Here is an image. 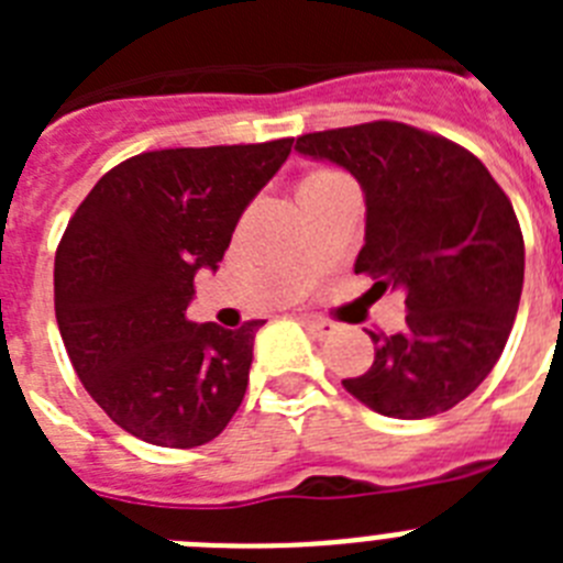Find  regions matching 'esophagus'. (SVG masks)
Instances as JSON below:
<instances>
[{
	"label": "esophagus",
	"mask_w": 563,
	"mask_h": 563,
	"mask_svg": "<svg viewBox=\"0 0 563 563\" xmlns=\"http://www.w3.org/2000/svg\"><path fill=\"white\" fill-rule=\"evenodd\" d=\"M305 327L312 332V338H318V341H324V338L335 335V330H338L332 321H327V318H318V316H307Z\"/></svg>",
	"instance_id": "esophagus-1"
}]
</instances>
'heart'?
Listing matches in <instances>:
<instances>
[{
	"label": "heart",
	"mask_w": 563,
	"mask_h": 563,
	"mask_svg": "<svg viewBox=\"0 0 563 563\" xmlns=\"http://www.w3.org/2000/svg\"><path fill=\"white\" fill-rule=\"evenodd\" d=\"M327 172H318V174H310V177H307V180H312V177H324Z\"/></svg>",
	"instance_id": "obj_1"
}]
</instances>
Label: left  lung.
<instances>
[{
	"label": "left lung",
	"instance_id": "1",
	"mask_svg": "<svg viewBox=\"0 0 563 563\" xmlns=\"http://www.w3.org/2000/svg\"><path fill=\"white\" fill-rule=\"evenodd\" d=\"M296 152L361 183L366 236L355 273L406 292V327L375 335V361L343 389L372 411L422 420L490 375L525 285L516 211L479 157L397 121L301 134Z\"/></svg>",
	"mask_w": 563,
	"mask_h": 563
}]
</instances>
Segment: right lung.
I'll use <instances>...</instances> for the list:
<instances>
[{"instance_id":"1","label":"right lung","mask_w":563,"mask_h":563,"mask_svg":"<svg viewBox=\"0 0 563 563\" xmlns=\"http://www.w3.org/2000/svg\"><path fill=\"white\" fill-rule=\"evenodd\" d=\"M292 148H163L107 172L56 251V321L73 369L123 431L163 449L220 437L245 397L253 338L194 324L197 271H217L233 228Z\"/></svg>"}]
</instances>
